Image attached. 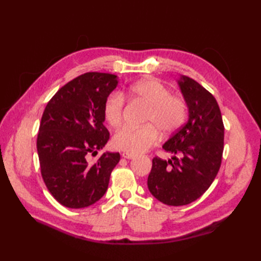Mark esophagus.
<instances>
[{
	"mask_svg": "<svg viewBox=\"0 0 261 261\" xmlns=\"http://www.w3.org/2000/svg\"><path fill=\"white\" fill-rule=\"evenodd\" d=\"M122 157L125 158V159H135V158H136V154L127 153V152H123V153H122Z\"/></svg>",
	"mask_w": 261,
	"mask_h": 261,
	"instance_id": "34e87169",
	"label": "esophagus"
}]
</instances>
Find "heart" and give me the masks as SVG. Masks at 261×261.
<instances>
[{"instance_id":"obj_1","label":"heart","mask_w":261,"mask_h":261,"mask_svg":"<svg viewBox=\"0 0 261 261\" xmlns=\"http://www.w3.org/2000/svg\"><path fill=\"white\" fill-rule=\"evenodd\" d=\"M127 98L147 105L143 116L145 125L125 126L113 138V146L120 151L139 154L156 145L159 131L171 134L184 123L187 104L179 95H173L162 83L156 80H143L127 88ZM124 99L119 93L107 97L103 107L105 121L112 127H119L123 120Z\"/></svg>"}]
</instances>
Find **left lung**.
Masks as SVG:
<instances>
[{
    "label": "left lung",
    "mask_w": 261,
    "mask_h": 261,
    "mask_svg": "<svg viewBox=\"0 0 261 261\" xmlns=\"http://www.w3.org/2000/svg\"><path fill=\"white\" fill-rule=\"evenodd\" d=\"M178 85L188 121L163 148L181 157L168 162L154 157L148 176L150 193L171 206L190 204L207 191L218 175L224 146L222 115L214 96L187 76H180Z\"/></svg>",
    "instance_id": "8db88e82"
}]
</instances>
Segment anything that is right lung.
Masks as SVG:
<instances>
[{
  "instance_id": "1",
  "label": "right lung",
  "mask_w": 261,
  "mask_h": 261,
  "mask_svg": "<svg viewBox=\"0 0 261 261\" xmlns=\"http://www.w3.org/2000/svg\"><path fill=\"white\" fill-rule=\"evenodd\" d=\"M118 85V76L85 73L55 94L43 111L37 138L42 179L58 203L83 208L108 190L119 152H104L95 163L87 156L107 145L103 107Z\"/></svg>"
}]
</instances>
